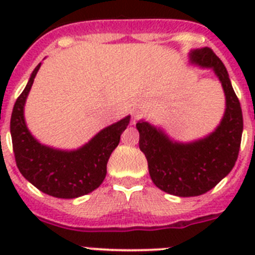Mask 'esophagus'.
<instances>
[{
	"label": "esophagus",
	"instance_id": "esophagus-1",
	"mask_svg": "<svg viewBox=\"0 0 255 255\" xmlns=\"http://www.w3.org/2000/svg\"><path fill=\"white\" fill-rule=\"evenodd\" d=\"M141 117V114L139 111H136V112H134V115H132V120H131V124L132 125H134V124H136V121L139 120V119H140Z\"/></svg>",
	"mask_w": 255,
	"mask_h": 255
}]
</instances>
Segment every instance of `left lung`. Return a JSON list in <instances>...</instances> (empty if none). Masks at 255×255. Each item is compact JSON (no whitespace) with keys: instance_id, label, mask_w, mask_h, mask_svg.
I'll use <instances>...</instances> for the list:
<instances>
[{"instance_id":"1","label":"left lung","mask_w":255,"mask_h":255,"mask_svg":"<svg viewBox=\"0 0 255 255\" xmlns=\"http://www.w3.org/2000/svg\"><path fill=\"white\" fill-rule=\"evenodd\" d=\"M190 62L212 69L226 97V110L217 129L191 143L172 141L161 129L139 121V148L145 154L154 185L176 197H197L215 188L238 159L243 134V112L222 61L208 47L193 49Z\"/></svg>"}]
</instances>
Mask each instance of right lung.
<instances>
[{
  "mask_svg": "<svg viewBox=\"0 0 255 255\" xmlns=\"http://www.w3.org/2000/svg\"><path fill=\"white\" fill-rule=\"evenodd\" d=\"M40 64L31 73L22 93L17 97L11 115L10 131L16 166L30 184L46 194L64 199L92 193L103 182L107 162L130 116L101 130L76 150H60L40 144L30 134L24 120V105Z\"/></svg>",
  "mask_w": 255,
  "mask_h": 255,
  "instance_id": "right-lung-1",
  "label": "right lung"
}]
</instances>
